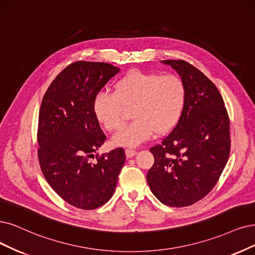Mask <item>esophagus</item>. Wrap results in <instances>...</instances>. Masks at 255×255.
Wrapping results in <instances>:
<instances>
[{
    "label": "esophagus",
    "mask_w": 255,
    "mask_h": 255,
    "mask_svg": "<svg viewBox=\"0 0 255 255\" xmlns=\"http://www.w3.org/2000/svg\"><path fill=\"white\" fill-rule=\"evenodd\" d=\"M125 152H126V156H127L128 158H130V157H132V156H134V155H135V153H136V150H134V149H131V148H126Z\"/></svg>",
    "instance_id": "1"
}]
</instances>
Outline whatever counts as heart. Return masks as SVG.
<instances>
[{
  "mask_svg": "<svg viewBox=\"0 0 255 255\" xmlns=\"http://www.w3.org/2000/svg\"><path fill=\"white\" fill-rule=\"evenodd\" d=\"M186 102V86L175 74L134 70L115 84V92L101 91L93 100V113L109 132L117 131L125 108L134 119L113 137V143L133 147L151 137L166 134L176 126Z\"/></svg>",
  "mask_w": 255,
  "mask_h": 255,
  "instance_id": "heart-1",
  "label": "heart"
}]
</instances>
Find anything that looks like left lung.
Listing matches in <instances>:
<instances>
[{"instance_id": "left-lung-1", "label": "left lung", "mask_w": 255, "mask_h": 255, "mask_svg": "<svg viewBox=\"0 0 255 255\" xmlns=\"http://www.w3.org/2000/svg\"><path fill=\"white\" fill-rule=\"evenodd\" d=\"M163 63L182 77L186 102L171 132L150 148L154 164L147 182L163 204L186 207L218 183L230 154V121L219 89L202 71L183 60Z\"/></svg>"}]
</instances>
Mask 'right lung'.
Here are the masks:
<instances>
[{
	"instance_id": "1",
	"label": "right lung",
	"mask_w": 255,
	"mask_h": 255,
	"mask_svg": "<svg viewBox=\"0 0 255 255\" xmlns=\"http://www.w3.org/2000/svg\"><path fill=\"white\" fill-rule=\"evenodd\" d=\"M119 71L108 63L74 62L42 100L36 134L41 170L52 189L80 209H97L111 199L126 161L123 148L94 156L106 135L93 113V100Z\"/></svg>"
}]
</instances>
